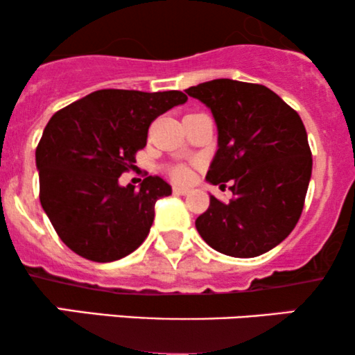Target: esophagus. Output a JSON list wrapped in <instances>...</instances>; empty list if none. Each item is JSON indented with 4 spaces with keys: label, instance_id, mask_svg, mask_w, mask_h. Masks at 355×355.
Segmentation results:
<instances>
[{
    "label": "esophagus",
    "instance_id": "34e87169",
    "mask_svg": "<svg viewBox=\"0 0 355 355\" xmlns=\"http://www.w3.org/2000/svg\"><path fill=\"white\" fill-rule=\"evenodd\" d=\"M173 191H174V194H178V196H186L191 193L189 187H184V186H174Z\"/></svg>",
    "mask_w": 355,
    "mask_h": 355
}]
</instances>
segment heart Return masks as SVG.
Listing matches in <instances>:
<instances>
[{
    "mask_svg": "<svg viewBox=\"0 0 355 355\" xmlns=\"http://www.w3.org/2000/svg\"><path fill=\"white\" fill-rule=\"evenodd\" d=\"M171 174H173V178L176 179V181H186L187 178H189V171L184 166H176L173 171H171Z\"/></svg>",
    "mask_w": 355,
    "mask_h": 355,
    "instance_id": "b5f03b06",
    "label": "heart"
}]
</instances>
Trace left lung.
Here are the masks:
<instances>
[{
	"label": "left lung",
	"mask_w": 355,
	"mask_h": 355,
	"mask_svg": "<svg viewBox=\"0 0 355 355\" xmlns=\"http://www.w3.org/2000/svg\"><path fill=\"white\" fill-rule=\"evenodd\" d=\"M186 93L209 107L218 151L206 179L232 193L211 196L196 219L201 237L218 252L256 257L281 244L295 227L312 173L301 116L262 85L212 79Z\"/></svg>",
	"instance_id": "obj_1"
}]
</instances>
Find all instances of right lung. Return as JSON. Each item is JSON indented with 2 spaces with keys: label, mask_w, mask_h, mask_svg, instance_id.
I'll use <instances>...</instances> for the list:
<instances>
[{
  "label": "right lung",
  "mask_w": 355,
  "mask_h": 355,
  "mask_svg": "<svg viewBox=\"0 0 355 355\" xmlns=\"http://www.w3.org/2000/svg\"><path fill=\"white\" fill-rule=\"evenodd\" d=\"M186 101L181 91L99 89L53 114L36 148L40 201L71 251L112 262L144 243L154 204L173 189L159 176L139 189L119 186V176L135 166L153 121Z\"/></svg>",
  "instance_id": "1"
}]
</instances>
